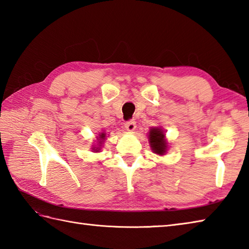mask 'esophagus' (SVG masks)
Returning a JSON list of instances; mask_svg holds the SVG:
<instances>
[{
  "instance_id": "34e87169",
  "label": "esophagus",
  "mask_w": 249,
  "mask_h": 249,
  "mask_svg": "<svg viewBox=\"0 0 249 249\" xmlns=\"http://www.w3.org/2000/svg\"><path fill=\"white\" fill-rule=\"evenodd\" d=\"M125 128L129 130V131H133L136 128V122L135 120H129V121H126L125 122Z\"/></svg>"
}]
</instances>
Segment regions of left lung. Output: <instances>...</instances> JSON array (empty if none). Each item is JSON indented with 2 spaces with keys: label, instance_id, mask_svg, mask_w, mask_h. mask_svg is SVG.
<instances>
[{
  "label": "left lung",
  "instance_id": "1",
  "mask_svg": "<svg viewBox=\"0 0 249 249\" xmlns=\"http://www.w3.org/2000/svg\"><path fill=\"white\" fill-rule=\"evenodd\" d=\"M150 143L152 146V150L154 151L156 154L163 155V153L166 152L167 143L163 137L165 135L162 134L161 129L158 128H152L150 130Z\"/></svg>",
  "mask_w": 249,
  "mask_h": 249
}]
</instances>
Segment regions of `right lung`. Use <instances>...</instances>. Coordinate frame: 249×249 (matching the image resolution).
Instances as JSON below:
<instances>
[{
  "mask_svg": "<svg viewBox=\"0 0 249 249\" xmlns=\"http://www.w3.org/2000/svg\"><path fill=\"white\" fill-rule=\"evenodd\" d=\"M100 137H99V138H100V140H103L104 138H105V134H102V135H99ZM100 142H102V141H99V143H100Z\"/></svg>",
  "mask_w": 249,
  "mask_h": 249,
  "instance_id": "1",
  "label": "right lung"
}]
</instances>
